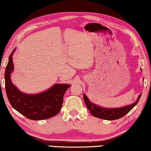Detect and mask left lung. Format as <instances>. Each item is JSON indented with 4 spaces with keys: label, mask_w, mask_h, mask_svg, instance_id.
<instances>
[{
    "label": "left lung",
    "mask_w": 151,
    "mask_h": 151,
    "mask_svg": "<svg viewBox=\"0 0 151 151\" xmlns=\"http://www.w3.org/2000/svg\"><path fill=\"white\" fill-rule=\"evenodd\" d=\"M141 95L142 93L139 95L138 100L134 104L129 106H126L123 108H119V109H104V108H102L91 103L85 94H83V98H84L85 104H86L87 109L89 110L90 113L92 115L96 116V117L111 121L119 119L124 116L137 104L141 97Z\"/></svg>",
    "instance_id": "obj_1"
}]
</instances>
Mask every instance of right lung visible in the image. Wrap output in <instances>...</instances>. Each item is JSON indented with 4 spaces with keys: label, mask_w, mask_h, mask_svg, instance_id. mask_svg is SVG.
<instances>
[{
    "label": "right lung",
    "mask_w": 151,
    "mask_h": 151,
    "mask_svg": "<svg viewBox=\"0 0 151 151\" xmlns=\"http://www.w3.org/2000/svg\"><path fill=\"white\" fill-rule=\"evenodd\" d=\"M14 51L9 58L4 73L6 93L11 105L31 120H42L55 116L62 109L64 95L70 85L55 84L47 91L35 95L22 93L13 85L10 78L13 70L12 55Z\"/></svg>",
    "instance_id": "obj_1"
}]
</instances>
